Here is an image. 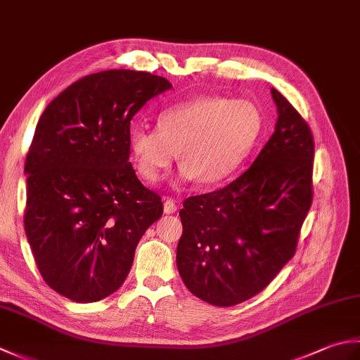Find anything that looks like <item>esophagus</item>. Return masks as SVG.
Here are the masks:
<instances>
[{
	"instance_id": "esophagus-1",
	"label": "esophagus",
	"mask_w": 360,
	"mask_h": 360,
	"mask_svg": "<svg viewBox=\"0 0 360 360\" xmlns=\"http://www.w3.org/2000/svg\"><path fill=\"white\" fill-rule=\"evenodd\" d=\"M176 210H178V202L172 200V198H167V200L164 201V213H167V215H172V213H174Z\"/></svg>"
}]
</instances>
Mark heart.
<instances>
[{"mask_svg":"<svg viewBox=\"0 0 360 360\" xmlns=\"http://www.w3.org/2000/svg\"><path fill=\"white\" fill-rule=\"evenodd\" d=\"M259 129L262 117L252 103L196 97L160 111L158 128H133L129 151L137 173L148 184L164 178L179 151L181 178L213 186L241 164Z\"/></svg>","mask_w":360,"mask_h":360,"instance_id":"1","label":"heart"}]
</instances>
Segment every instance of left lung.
Listing matches in <instances>:
<instances>
[{"label": "left lung", "mask_w": 360, "mask_h": 360, "mask_svg": "<svg viewBox=\"0 0 360 360\" xmlns=\"http://www.w3.org/2000/svg\"><path fill=\"white\" fill-rule=\"evenodd\" d=\"M277 124L246 172L179 210L176 264L187 289L213 307L257 295L294 257L312 202L314 139L300 114L272 88Z\"/></svg>", "instance_id": "obj_1"}]
</instances>
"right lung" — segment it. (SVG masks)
<instances>
[{"mask_svg":"<svg viewBox=\"0 0 360 360\" xmlns=\"http://www.w3.org/2000/svg\"><path fill=\"white\" fill-rule=\"evenodd\" d=\"M172 83L142 71L89 74L46 106L26 156L25 231L43 280L93 303L122 286L164 204L129 159V124Z\"/></svg>","mask_w":360,"mask_h":360,"instance_id":"obj_1","label":"right lung"}]
</instances>
